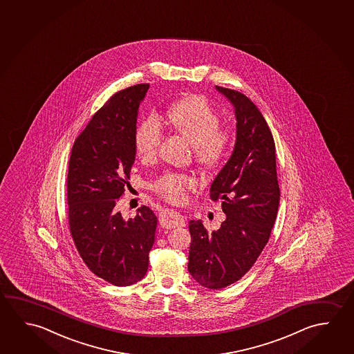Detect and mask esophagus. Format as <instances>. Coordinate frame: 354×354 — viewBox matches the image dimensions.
<instances>
[{"label":"esophagus","mask_w":354,"mask_h":354,"mask_svg":"<svg viewBox=\"0 0 354 354\" xmlns=\"http://www.w3.org/2000/svg\"><path fill=\"white\" fill-rule=\"evenodd\" d=\"M159 222L165 228L185 226L184 216L180 214L179 212H176L174 209H164L162 214H160V217H159Z\"/></svg>","instance_id":"1"}]
</instances>
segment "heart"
Instances as JSON below:
<instances>
[{
	"label": "heart",
	"instance_id": "b5f03b06",
	"mask_svg": "<svg viewBox=\"0 0 354 354\" xmlns=\"http://www.w3.org/2000/svg\"><path fill=\"white\" fill-rule=\"evenodd\" d=\"M164 122L175 133L192 145L197 162L205 167H214L223 162L233 149L234 132L220 127V116L209 101L201 95L190 93L170 104ZM162 140L160 128L153 120L140 122L134 134L136 154L143 162H153L158 156ZM192 176L167 173L156 181L154 189L173 203H181L186 192L196 187Z\"/></svg>",
	"mask_w": 354,
	"mask_h": 354
}]
</instances>
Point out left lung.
Here are the masks:
<instances>
[{
    "label": "left lung",
    "mask_w": 354,
    "mask_h": 354,
    "mask_svg": "<svg viewBox=\"0 0 354 354\" xmlns=\"http://www.w3.org/2000/svg\"><path fill=\"white\" fill-rule=\"evenodd\" d=\"M233 106L236 143L214 178L209 197L222 200L226 220L209 232L190 221L187 269L207 289H222L243 277L269 241L278 214L280 190L275 145L267 122L252 101L231 88L214 86Z\"/></svg>",
    "instance_id": "8db88e82"
}]
</instances>
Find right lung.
<instances>
[{
	"instance_id": "1",
	"label": "right lung",
	"mask_w": 354,
	"mask_h": 354,
	"mask_svg": "<svg viewBox=\"0 0 354 354\" xmlns=\"http://www.w3.org/2000/svg\"><path fill=\"white\" fill-rule=\"evenodd\" d=\"M148 88L140 84L115 93L76 138L70 156V232L88 269L116 286L145 278L157 230V216L147 206L133 220L115 209L136 159L137 117Z\"/></svg>"
}]
</instances>
